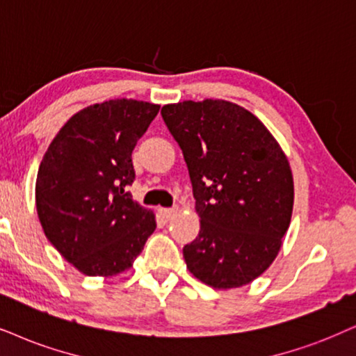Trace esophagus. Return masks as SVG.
Instances as JSON below:
<instances>
[{
  "instance_id": "1",
  "label": "esophagus",
  "mask_w": 356,
  "mask_h": 356,
  "mask_svg": "<svg viewBox=\"0 0 356 356\" xmlns=\"http://www.w3.org/2000/svg\"><path fill=\"white\" fill-rule=\"evenodd\" d=\"M161 213L164 215L165 220H170L175 213H177V207H172V209H163L161 210Z\"/></svg>"
}]
</instances>
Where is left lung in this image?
I'll list each match as a JSON object with an SVG mask.
<instances>
[{
  "label": "left lung",
  "instance_id": "8db88e82",
  "mask_svg": "<svg viewBox=\"0 0 356 356\" xmlns=\"http://www.w3.org/2000/svg\"><path fill=\"white\" fill-rule=\"evenodd\" d=\"M191 175L199 236L184 246L188 271L207 286L250 284L276 258L291 223L289 161L253 113L225 100L161 110Z\"/></svg>",
  "mask_w": 356,
  "mask_h": 356
}]
</instances>
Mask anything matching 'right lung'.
<instances>
[{"mask_svg": "<svg viewBox=\"0 0 356 356\" xmlns=\"http://www.w3.org/2000/svg\"><path fill=\"white\" fill-rule=\"evenodd\" d=\"M159 105L108 100L83 108L49 145L35 181L47 240L87 276L133 266L156 230L154 213L133 200L131 152Z\"/></svg>", "mask_w": 356, "mask_h": 356, "instance_id": "right-lung-1", "label": "right lung"}]
</instances>
